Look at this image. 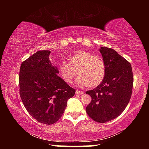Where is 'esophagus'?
I'll return each instance as SVG.
<instances>
[{"instance_id": "34e87169", "label": "esophagus", "mask_w": 149, "mask_h": 149, "mask_svg": "<svg viewBox=\"0 0 149 149\" xmlns=\"http://www.w3.org/2000/svg\"><path fill=\"white\" fill-rule=\"evenodd\" d=\"M75 94H77V95H82V94H84V92L81 91L76 90V91H75Z\"/></svg>"}]
</instances>
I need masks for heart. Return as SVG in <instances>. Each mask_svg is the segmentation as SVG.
I'll return each mask as SVG.
<instances>
[{
	"label": "heart",
	"instance_id": "1",
	"mask_svg": "<svg viewBox=\"0 0 149 149\" xmlns=\"http://www.w3.org/2000/svg\"><path fill=\"white\" fill-rule=\"evenodd\" d=\"M69 63L62 62L59 72L67 84H72L78 74L76 84L79 87H95L101 84L106 74L105 63L101 58L81 51L69 58Z\"/></svg>",
	"mask_w": 149,
	"mask_h": 149
}]
</instances>
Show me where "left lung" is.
Listing matches in <instances>:
<instances>
[{
    "instance_id": "left-lung-1",
    "label": "left lung",
    "mask_w": 149,
    "mask_h": 149,
    "mask_svg": "<svg viewBox=\"0 0 149 149\" xmlns=\"http://www.w3.org/2000/svg\"><path fill=\"white\" fill-rule=\"evenodd\" d=\"M100 52L106 65L101 84L87 91L91 101L86 107L88 116L99 123H105L119 116L130 102L133 76L132 65L115 50L101 47Z\"/></svg>"
}]
</instances>
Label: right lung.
<instances>
[{"mask_svg": "<svg viewBox=\"0 0 149 149\" xmlns=\"http://www.w3.org/2000/svg\"><path fill=\"white\" fill-rule=\"evenodd\" d=\"M50 50H39L22 63L19 74V95L29 114L39 122L51 125L64 113L68 100L75 90L52 65Z\"/></svg>", "mask_w": 149, "mask_h": 149, "instance_id": "obj_1", "label": "right lung"}]
</instances>
